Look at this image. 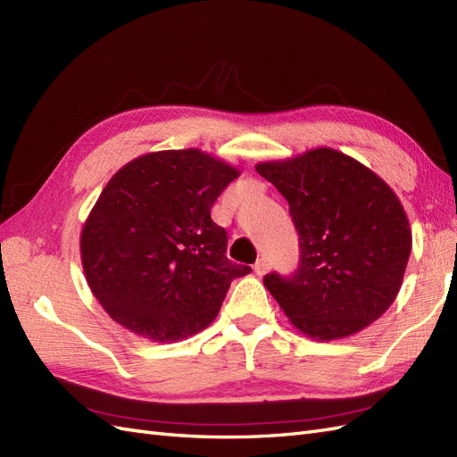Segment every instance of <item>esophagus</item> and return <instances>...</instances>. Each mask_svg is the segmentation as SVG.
<instances>
[{
  "label": "esophagus",
  "instance_id": "obj_1",
  "mask_svg": "<svg viewBox=\"0 0 457 457\" xmlns=\"http://www.w3.org/2000/svg\"><path fill=\"white\" fill-rule=\"evenodd\" d=\"M268 268H270V264H268L266 259H259L254 262V272L256 276H264L268 272Z\"/></svg>",
  "mask_w": 457,
  "mask_h": 457
}]
</instances>
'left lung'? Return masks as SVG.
Instances as JSON below:
<instances>
[{
	"label": "left lung",
	"mask_w": 457,
	"mask_h": 457,
	"mask_svg": "<svg viewBox=\"0 0 457 457\" xmlns=\"http://www.w3.org/2000/svg\"><path fill=\"white\" fill-rule=\"evenodd\" d=\"M289 204L301 259L264 286L299 332L342 340L378 320L402 287L411 229L390 185L334 148L256 163Z\"/></svg>",
	"instance_id": "1"
}]
</instances>
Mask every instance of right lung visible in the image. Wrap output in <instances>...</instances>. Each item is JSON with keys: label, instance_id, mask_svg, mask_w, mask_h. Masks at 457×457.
<instances>
[{"label": "right lung", "instance_id": "obj_1", "mask_svg": "<svg viewBox=\"0 0 457 457\" xmlns=\"http://www.w3.org/2000/svg\"><path fill=\"white\" fill-rule=\"evenodd\" d=\"M239 170L198 148L138 156L104 187L80 231L87 284L133 334L171 344L216 319L249 266L228 261V233L210 218Z\"/></svg>", "mask_w": 457, "mask_h": 457}]
</instances>
